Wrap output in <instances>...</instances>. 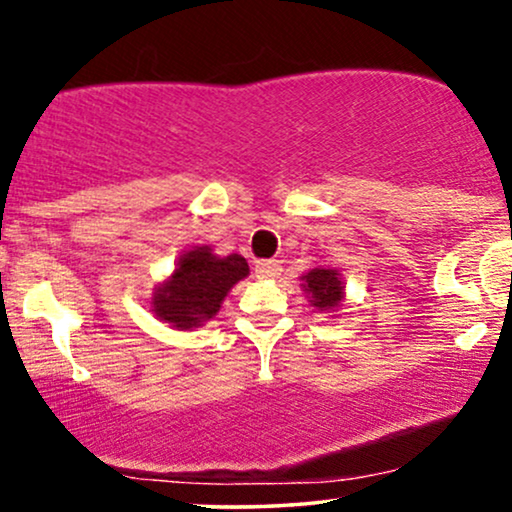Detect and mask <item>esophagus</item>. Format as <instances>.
I'll use <instances>...</instances> for the list:
<instances>
[{"label": "esophagus", "instance_id": "obj_1", "mask_svg": "<svg viewBox=\"0 0 512 512\" xmlns=\"http://www.w3.org/2000/svg\"><path fill=\"white\" fill-rule=\"evenodd\" d=\"M282 268H279L277 261H258L256 263V277L258 279H275Z\"/></svg>", "mask_w": 512, "mask_h": 512}]
</instances>
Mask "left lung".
Here are the masks:
<instances>
[{"mask_svg": "<svg viewBox=\"0 0 512 512\" xmlns=\"http://www.w3.org/2000/svg\"><path fill=\"white\" fill-rule=\"evenodd\" d=\"M300 289L305 291L307 303L321 314H333L345 303V279L338 268L331 265H314L300 277Z\"/></svg>", "mask_w": 512, "mask_h": 512, "instance_id": "1", "label": "left lung"}]
</instances>
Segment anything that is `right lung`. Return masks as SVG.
Here are the masks:
<instances>
[{"mask_svg":"<svg viewBox=\"0 0 512 512\" xmlns=\"http://www.w3.org/2000/svg\"><path fill=\"white\" fill-rule=\"evenodd\" d=\"M247 275L249 265L240 254L219 256L209 244L191 247L153 289L151 312L177 331H193L216 317L223 298Z\"/></svg>","mask_w":512,"mask_h":512,"instance_id":"right-lung-1","label":"right lung"}]
</instances>
